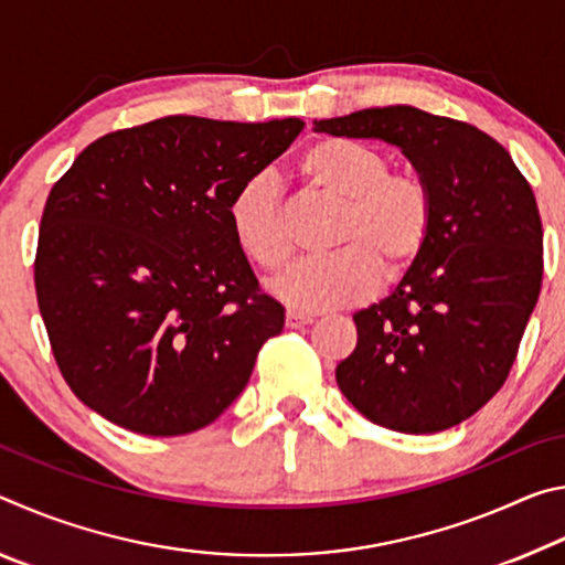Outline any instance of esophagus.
<instances>
[{
	"label": "esophagus",
	"instance_id": "34e87169",
	"mask_svg": "<svg viewBox=\"0 0 565 565\" xmlns=\"http://www.w3.org/2000/svg\"><path fill=\"white\" fill-rule=\"evenodd\" d=\"M313 319L309 313H301V311H286V329H303L309 327Z\"/></svg>",
	"mask_w": 565,
	"mask_h": 565
}]
</instances>
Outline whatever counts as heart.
<instances>
[{
  "mask_svg": "<svg viewBox=\"0 0 565 565\" xmlns=\"http://www.w3.org/2000/svg\"><path fill=\"white\" fill-rule=\"evenodd\" d=\"M301 179L319 194L341 202L333 244L321 259H303L269 284L271 294L299 311H329L366 301L381 269L396 279L431 238L434 196L424 181L394 174L384 151L356 139L323 137L301 151ZM228 226L248 262L279 271L291 256L279 186L256 174L234 191Z\"/></svg>",
  "mask_w": 565,
  "mask_h": 565,
  "instance_id": "obj_1",
  "label": "heart"
}]
</instances>
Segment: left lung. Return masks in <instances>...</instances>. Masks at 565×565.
<instances>
[{
    "label": "left lung",
    "instance_id": "obj_1",
    "mask_svg": "<svg viewBox=\"0 0 565 565\" xmlns=\"http://www.w3.org/2000/svg\"><path fill=\"white\" fill-rule=\"evenodd\" d=\"M313 129L388 141L431 189V238L384 301L353 313L359 341L337 384L391 431H446L499 394L539 301L543 228L531 184L486 131L406 104Z\"/></svg>",
    "mask_w": 565,
    "mask_h": 565
}]
</instances>
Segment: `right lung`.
<instances>
[{
	"label": "right lung",
	"mask_w": 565,
	"mask_h": 565,
	"mask_svg": "<svg viewBox=\"0 0 565 565\" xmlns=\"http://www.w3.org/2000/svg\"><path fill=\"white\" fill-rule=\"evenodd\" d=\"M301 119L164 117L104 134L46 196L36 303L74 396L145 436L199 431L248 384L284 306L228 226Z\"/></svg>",
	"instance_id": "add662e5"
}]
</instances>
